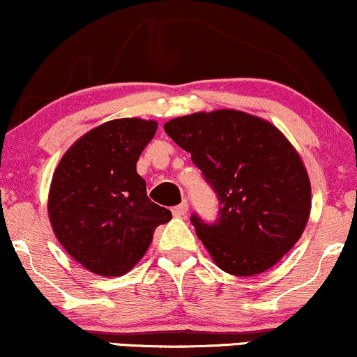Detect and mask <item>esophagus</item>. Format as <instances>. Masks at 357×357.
Returning a JSON list of instances; mask_svg holds the SVG:
<instances>
[{
  "mask_svg": "<svg viewBox=\"0 0 357 357\" xmlns=\"http://www.w3.org/2000/svg\"><path fill=\"white\" fill-rule=\"evenodd\" d=\"M188 211V204L187 202H182L178 205H175V207H172V213H174V217H183Z\"/></svg>",
  "mask_w": 357,
  "mask_h": 357,
  "instance_id": "obj_1",
  "label": "esophagus"
}]
</instances>
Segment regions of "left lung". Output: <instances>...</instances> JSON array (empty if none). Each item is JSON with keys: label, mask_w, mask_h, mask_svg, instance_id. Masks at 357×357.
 Returning a JSON list of instances; mask_svg holds the SVG:
<instances>
[{"label": "left lung", "mask_w": 357, "mask_h": 357, "mask_svg": "<svg viewBox=\"0 0 357 357\" xmlns=\"http://www.w3.org/2000/svg\"><path fill=\"white\" fill-rule=\"evenodd\" d=\"M215 192L219 213H192L213 262L232 275L271 269L303 236L311 183L294 146L269 121L237 110L194 113L165 123Z\"/></svg>", "instance_id": "1"}]
</instances>
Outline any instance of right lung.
<instances>
[{
  "label": "right lung",
  "instance_id": "obj_1",
  "mask_svg": "<svg viewBox=\"0 0 357 357\" xmlns=\"http://www.w3.org/2000/svg\"><path fill=\"white\" fill-rule=\"evenodd\" d=\"M155 132V121H107L79 138L54 170L48 199L54 236L90 272L123 275L144 257L155 229L172 219L137 174Z\"/></svg>",
  "mask_w": 357,
  "mask_h": 357
}]
</instances>
